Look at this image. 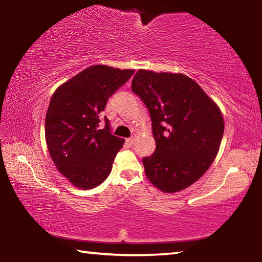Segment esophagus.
<instances>
[{
    "mask_svg": "<svg viewBox=\"0 0 262 262\" xmlns=\"http://www.w3.org/2000/svg\"><path fill=\"white\" fill-rule=\"evenodd\" d=\"M134 141H135V137L132 136V137H129V139H127V143L129 144V145H132L133 143H134Z\"/></svg>",
    "mask_w": 262,
    "mask_h": 262,
    "instance_id": "34e87169",
    "label": "esophagus"
}]
</instances>
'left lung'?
Returning <instances> with one entry per match:
<instances>
[{
  "mask_svg": "<svg viewBox=\"0 0 262 262\" xmlns=\"http://www.w3.org/2000/svg\"><path fill=\"white\" fill-rule=\"evenodd\" d=\"M150 113L156 150L143 157L145 174L162 192L176 193L199 180L219 152L224 133L220 108L184 74L141 69L132 82Z\"/></svg>",
  "mask_w": 262,
  "mask_h": 262,
  "instance_id": "obj_1",
  "label": "left lung"
}]
</instances>
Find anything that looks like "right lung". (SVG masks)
Wrapping results in <instances>:
<instances>
[{
	"mask_svg": "<svg viewBox=\"0 0 262 262\" xmlns=\"http://www.w3.org/2000/svg\"><path fill=\"white\" fill-rule=\"evenodd\" d=\"M133 74L129 69L92 66L62 84L52 97L45 121L48 151L57 170L78 188L96 187L112 170L125 140L111 133L106 117L100 128L99 113Z\"/></svg>",
	"mask_w": 262,
	"mask_h": 262,
	"instance_id": "obj_1",
	"label": "right lung"
}]
</instances>
